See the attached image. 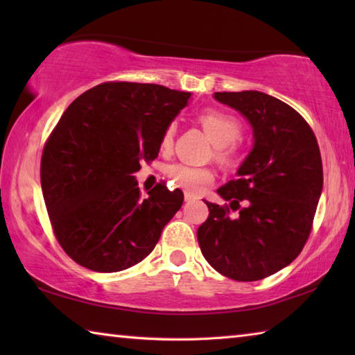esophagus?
<instances>
[{"instance_id":"1","label":"esophagus","mask_w":355,"mask_h":355,"mask_svg":"<svg viewBox=\"0 0 355 355\" xmlns=\"http://www.w3.org/2000/svg\"><path fill=\"white\" fill-rule=\"evenodd\" d=\"M194 199H196L194 194H191V192H188V191L184 192V200L186 202H191V200H194Z\"/></svg>"}]
</instances>
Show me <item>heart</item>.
Segmentation results:
<instances>
[{
	"label": "heart",
	"instance_id": "1",
	"mask_svg": "<svg viewBox=\"0 0 355 355\" xmlns=\"http://www.w3.org/2000/svg\"><path fill=\"white\" fill-rule=\"evenodd\" d=\"M197 120L216 144V158L224 164L235 163L243 152V144L239 141V135H241L239 120L224 111L214 110V107H207V110L197 112ZM173 135H175V128L173 125H169L161 136V148L164 152H169L172 148ZM166 175L169 177L172 184L186 189L191 194H199L214 182L216 172L211 167L175 163L167 167Z\"/></svg>",
	"mask_w": 355,
	"mask_h": 355
}]
</instances>
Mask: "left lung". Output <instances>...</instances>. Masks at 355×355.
<instances>
[{"instance_id":"8db88e82","label":"left lung","mask_w":355,"mask_h":355,"mask_svg":"<svg viewBox=\"0 0 355 355\" xmlns=\"http://www.w3.org/2000/svg\"><path fill=\"white\" fill-rule=\"evenodd\" d=\"M214 98L248 117L255 146L238 178L218 189L230 207L207 202L209 214L197 239L222 275L261 280L290 264L310 236L322 191L320 146L307 120L271 95L216 92Z\"/></svg>"}]
</instances>
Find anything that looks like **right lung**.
Returning a JSON list of instances; mask_svg holds the SVG:
<instances>
[{
  "instance_id": "1",
  "label": "right lung",
  "mask_w": 355,
  "mask_h": 355,
  "mask_svg": "<svg viewBox=\"0 0 355 355\" xmlns=\"http://www.w3.org/2000/svg\"><path fill=\"white\" fill-rule=\"evenodd\" d=\"M189 97L159 84L107 81L59 119L42 152L40 183L53 233L75 263L117 272L153 250L184 196L164 182L142 194L133 173L158 156Z\"/></svg>"
}]
</instances>
